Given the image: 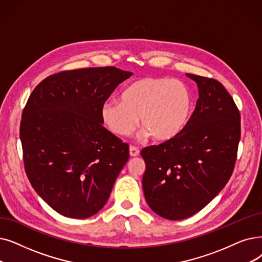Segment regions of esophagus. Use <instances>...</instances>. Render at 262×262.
I'll return each mask as SVG.
<instances>
[{"instance_id":"esophagus-1","label":"esophagus","mask_w":262,"mask_h":262,"mask_svg":"<svg viewBox=\"0 0 262 262\" xmlns=\"http://www.w3.org/2000/svg\"><path fill=\"white\" fill-rule=\"evenodd\" d=\"M139 153H140V151H139L138 147H136V146H134V145H130V146H129V154H130L132 157L138 156Z\"/></svg>"}]
</instances>
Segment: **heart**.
Segmentation results:
<instances>
[{"mask_svg": "<svg viewBox=\"0 0 262 262\" xmlns=\"http://www.w3.org/2000/svg\"><path fill=\"white\" fill-rule=\"evenodd\" d=\"M192 106L191 92L185 83L169 78L147 77L128 85L122 100L105 101L100 116L106 126L118 136L132 134L139 118L143 135L166 141L185 128Z\"/></svg>", "mask_w": 262, "mask_h": 262, "instance_id": "1", "label": "heart"}]
</instances>
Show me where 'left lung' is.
I'll return each mask as SVG.
<instances>
[{
    "mask_svg": "<svg viewBox=\"0 0 262 262\" xmlns=\"http://www.w3.org/2000/svg\"><path fill=\"white\" fill-rule=\"evenodd\" d=\"M197 82L195 111L177 137L141 151L142 186L149 207L179 221L202 210L229 181L241 137V116L228 91L213 78Z\"/></svg>",
    "mask_w": 262,
    "mask_h": 262,
    "instance_id": "left-lung-1",
    "label": "left lung"
}]
</instances>
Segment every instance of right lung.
I'll list each match as a JSON object with an SVG mask.
<instances>
[{
	"instance_id": "add662e5",
	"label": "right lung",
	"mask_w": 262,
	"mask_h": 262,
	"mask_svg": "<svg viewBox=\"0 0 262 262\" xmlns=\"http://www.w3.org/2000/svg\"><path fill=\"white\" fill-rule=\"evenodd\" d=\"M132 75L113 66L56 73L34 89L22 111L28 179L66 217L96 214L128 161L129 145L103 126L100 108Z\"/></svg>"
}]
</instances>
